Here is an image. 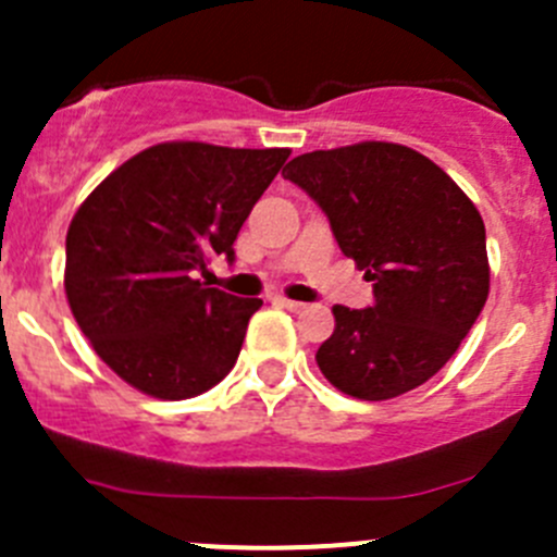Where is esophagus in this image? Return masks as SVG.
<instances>
[{
	"label": "esophagus",
	"mask_w": 557,
	"mask_h": 557,
	"mask_svg": "<svg viewBox=\"0 0 557 557\" xmlns=\"http://www.w3.org/2000/svg\"><path fill=\"white\" fill-rule=\"evenodd\" d=\"M275 304H278V307H284V309H289V312H304V309H307V304L289 301V298H282V295L275 298Z\"/></svg>",
	"instance_id": "esophagus-1"
}]
</instances>
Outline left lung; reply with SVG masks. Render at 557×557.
Here are the masks:
<instances>
[{"instance_id": "1", "label": "left lung", "mask_w": 557, "mask_h": 557, "mask_svg": "<svg viewBox=\"0 0 557 557\" xmlns=\"http://www.w3.org/2000/svg\"><path fill=\"white\" fill-rule=\"evenodd\" d=\"M284 178L329 218L373 282V307H334L314 359L346 396L385 401L424 385L480 318L491 287L485 223L435 161L393 141L304 152Z\"/></svg>"}]
</instances>
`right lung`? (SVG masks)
Here are the masks:
<instances>
[{"instance_id":"add662e5","label":"right lung","mask_w":557,"mask_h":557,"mask_svg":"<svg viewBox=\"0 0 557 557\" xmlns=\"http://www.w3.org/2000/svg\"><path fill=\"white\" fill-rule=\"evenodd\" d=\"M287 159V147L164 141L83 200L66 234L63 287L81 332L127 385L178 401L234 368L262 301L198 275L214 253L234 262L236 234Z\"/></svg>"}]
</instances>
